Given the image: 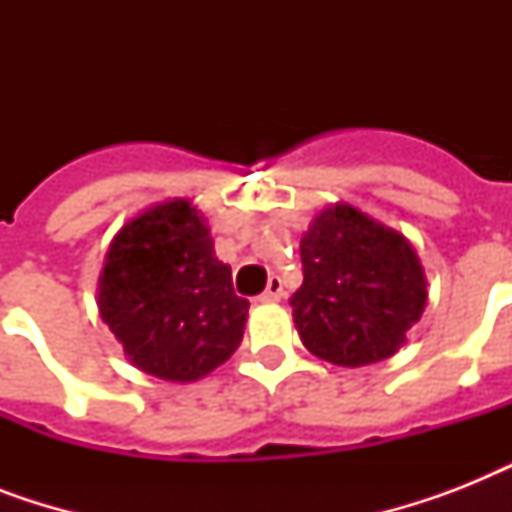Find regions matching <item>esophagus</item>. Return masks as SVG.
I'll return each instance as SVG.
<instances>
[{
    "mask_svg": "<svg viewBox=\"0 0 512 512\" xmlns=\"http://www.w3.org/2000/svg\"><path fill=\"white\" fill-rule=\"evenodd\" d=\"M281 297H284V284H281L279 276H271V279H268V287H265V292L260 295V303H279Z\"/></svg>",
    "mask_w": 512,
    "mask_h": 512,
    "instance_id": "obj_1",
    "label": "esophagus"
}]
</instances>
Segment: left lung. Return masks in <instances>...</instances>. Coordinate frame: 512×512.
<instances>
[{
    "mask_svg": "<svg viewBox=\"0 0 512 512\" xmlns=\"http://www.w3.org/2000/svg\"><path fill=\"white\" fill-rule=\"evenodd\" d=\"M303 287L289 297L297 335L313 356L366 366L396 356L428 305L412 241L353 204H329L300 241Z\"/></svg>",
    "mask_w": 512,
    "mask_h": 512,
    "instance_id": "1",
    "label": "left lung"
}]
</instances>
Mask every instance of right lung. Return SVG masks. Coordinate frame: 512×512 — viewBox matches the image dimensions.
<instances>
[{
    "label": "right lung",
    "instance_id": "right-lung-1",
    "mask_svg": "<svg viewBox=\"0 0 512 512\" xmlns=\"http://www.w3.org/2000/svg\"><path fill=\"white\" fill-rule=\"evenodd\" d=\"M98 311L124 356L167 382H196L239 348L249 303L217 260L207 217L191 199L143 209L108 244Z\"/></svg>",
    "mask_w": 512,
    "mask_h": 512
}]
</instances>
